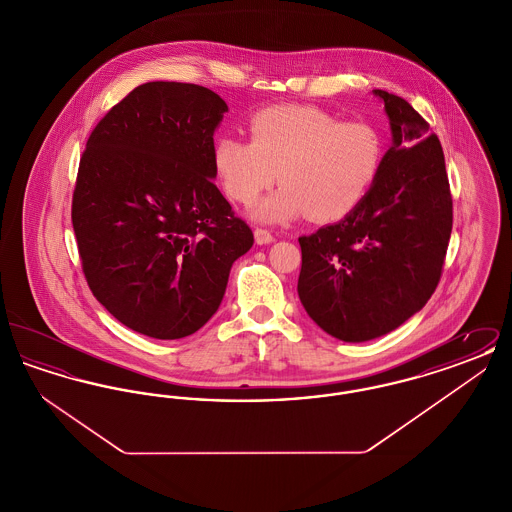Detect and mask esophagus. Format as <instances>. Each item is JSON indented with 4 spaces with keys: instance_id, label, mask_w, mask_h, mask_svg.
Here are the masks:
<instances>
[{
    "instance_id": "esophagus-1",
    "label": "esophagus",
    "mask_w": 512,
    "mask_h": 512,
    "mask_svg": "<svg viewBox=\"0 0 512 512\" xmlns=\"http://www.w3.org/2000/svg\"><path fill=\"white\" fill-rule=\"evenodd\" d=\"M255 242L259 245L272 244L274 242V236L268 232L267 228H255Z\"/></svg>"
}]
</instances>
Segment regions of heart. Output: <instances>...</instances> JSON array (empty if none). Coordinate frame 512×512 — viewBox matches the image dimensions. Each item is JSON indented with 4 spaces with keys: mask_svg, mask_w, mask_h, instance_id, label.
Returning <instances> with one entry per match:
<instances>
[{
    "mask_svg": "<svg viewBox=\"0 0 512 512\" xmlns=\"http://www.w3.org/2000/svg\"><path fill=\"white\" fill-rule=\"evenodd\" d=\"M249 142L219 136L213 169L232 201L249 205L278 172L282 184L253 217L286 222L307 213L315 222L351 215L372 190L384 161V136L366 121H341L313 105H276L247 121Z\"/></svg>",
    "mask_w": 512,
    "mask_h": 512,
    "instance_id": "b5f03b06",
    "label": "heart"
}]
</instances>
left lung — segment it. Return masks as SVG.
I'll return each mask as SVG.
<instances>
[{"instance_id": "8db88e82", "label": "left lung", "mask_w": 512, "mask_h": 512, "mask_svg": "<svg viewBox=\"0 0 512 512\" xmlns=\"http://www.w3.org/2000/svg\"><path fill=\"white\" fill-rule=\"evenodd\" d=\"M374 94L393 136L378 180L351 215L299 238L297 293L307 315L353 343L388 334L426 305L453 228L438 136L405 99Z\"/></svg>"}]
</instances>
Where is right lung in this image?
Listing matches in <instances>:
<instances>
[{
	"instance_id": "1",
	"label": "right lung",
	"mask_w": 512,
	"mask_h": 512,
	"mask_svg": "<svg viewBox=\"0 0 512 512\" xmlns=\"http://www.w3.org/2000/svg\"><path fill=\"white\" fill-rule=\"evenodd\" d=\"M228 111L209 88L147 82L92 130L73 192L82 272L99 303L155 340L197 332L219 309L253 232L213 184Z\"/></svg>"
}]
</instances>
